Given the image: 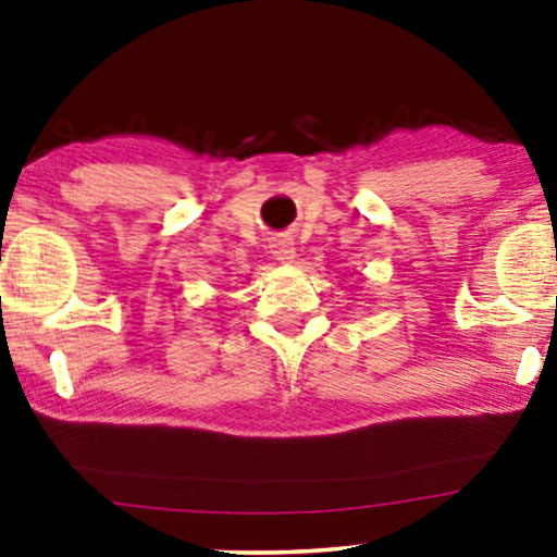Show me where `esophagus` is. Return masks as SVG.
<instances>
[{
	"instance_id": "obj_1",
	"label": "esophagus",
	"mask_w": 557,
	"mask_h": 557,
	"mask_svg": "<svg viewBox=\"0 0 557 557\" xmlns=\"http://www.w3.org/2000/svg\"><path fill=\"white\" fill-rule=\"evenodd\" d=\"M271 253L281 263H292L296 258L294 240L288 238V235H278V238H273V243H271Z\"/></svg>"
}]
</instances>
